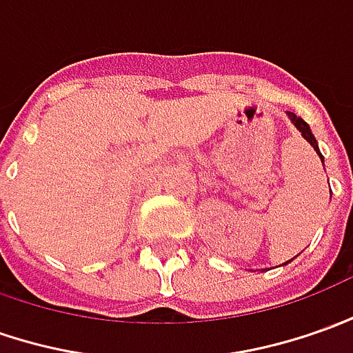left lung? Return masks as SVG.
I'll use <instances>...</instances> for the list:
<instances>
[{
    "instance_id": "left-lung-1",
    "label": "left lung",
    "mask_w": 353,
    "mask_h": 353,
    "mask_svg": "<svg viewBox=\"0 0 353 353\" xmlns=\"http://www.w3.org/2000/svg\"><path fill=\"white\" fill-rule=\"evenodd\" d=\"M288 116H290V119L294 121V125H296L297 129L301 131V135H303V137H305V139H307L309 145L313 146V148L317 150L319 157H321V152H319V146H317V141H315V137H313V133H311V129H309L307 123H305V121H303L301 117H297L296 114H294V112H288ZM321 160H323V157H321Z\"/></svg>"
}]
</instances>
